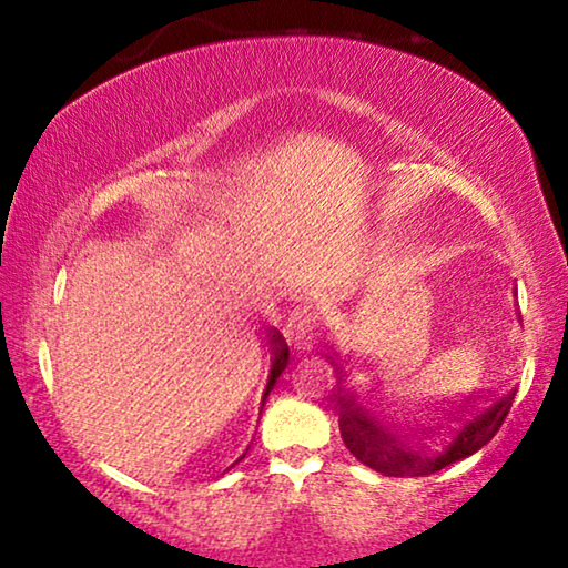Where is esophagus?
<instances>
[{
  "label": "esophagus",
  "instance_id": "esophagus-1",
  "mask_svg": "<svg viewBox=\"0 0 568 568\" xmlns=\"http://www.w3.org/2000/svg\"><path fill=\"white\" fill-rule=\"evenodd\" d=\"M292 341H294V346L302 348V352H305V348H313L317 344V325L307 310H297V313H294Z\"/></svg>",
  "mask_w": 568,
  "mask_h": 568
}]
</instances>
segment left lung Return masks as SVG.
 Here are the masks:
<instances>
[{"instance_id":"8db88e82","label":"left lung","mask_w":568,"mask_h":568,"mask_svg":"<svg viewBox=\"0 0 568 568\" xmlns=\"http://www.w3.org/2000/svg\"><path fill=\"white\" fill-rule=\"evenodd\" d=\"M333 367L341 375L336 410L344 445L367 468L395 478L429 476L478 453L499 432L517 393V387H509L445 400L418 426L398 429L367 393L348 383V364L333 362Z\"/></svg>"}]
</instances>
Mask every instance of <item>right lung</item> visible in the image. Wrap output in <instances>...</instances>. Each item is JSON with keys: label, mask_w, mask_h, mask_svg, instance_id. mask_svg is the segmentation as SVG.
I'll use <instances>...</instances> for the list:
<instances>
[{"label": "right lung", "mask_w": 568, "mask_h": 568, "mask_svg": "<svg viewBox=\"0 0 568 568\" xmlns=\"http://www.w3.org/2000/svg\"><path fill=\"white\" fill-rule=\"evenodd\" d=\"M286 364H290V346H286V341L282 338V333L274 331V333H271V372H268L266 393H263V403H266L268 393L274 390L276 379H278V375H282V372H284ZM263 403H261V406H263ZM243 457H245V455H243ZM243 457H240V460H243ZM240 460H237V463H240Z\"/></svg>", "instance_id": "1"}]
</instances>
